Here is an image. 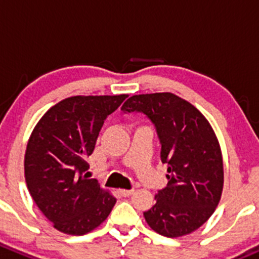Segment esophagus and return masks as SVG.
Here are the masks:
<instances>
[{
    "mask_svg": "<svg viewBox=\"0 0 259 259\" xmlns=\"http://www.w3.org/2000/svg\"><path fill=\"white\" fill-rule=\"evenodd\" d=\"M118 193H120V195H122V197H130V195L134 193V190L133 189H129V190L121 189V190H118Z\"/></svg>",
    "mask_w": 259,
    "mask_h": 259,
    "instance_id": "1",
    "label": "esophagus"
}]
</instances>
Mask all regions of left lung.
<instances>
[{"label":"left lung","instance_id":"obj_1","mask_svg":"<svg viewBox=\"0 0 259 259\" xmlns=\"http://www.w3.org/2000/svg\"><path fill=\"white\" fill-rule=\"evenodd\" d=\"M151 120L167 167V187L158 190L156 204L144 212L152 230L167 238L200 228L216 209L224 187L221 148L207 118L172 93L139 94L121 107Z\"/></svg>","mask_w":259,"mask_h":259}]
</instances>
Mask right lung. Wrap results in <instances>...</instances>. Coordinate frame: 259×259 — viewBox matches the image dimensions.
Here are the masks:
<instances>
[{
    "mask_svg": "<svg viewBox=\"0 0 259 259\" xmlns=\"http://www.w3.org/2000/svg\"><path fill=\"white\" fill-rule=\"evenodd\" d=\"M127 94L75 96L43 115L29 138L24 170L31 198L53 228L84 235L98 228L116 203L96 179H88V157L108 115Z\"/></svg>",
    "mask_w": 259,
    "mask_h": 259,
    "instance_id": "add662e5",
    "label": "right lung"
}]
</instances>
